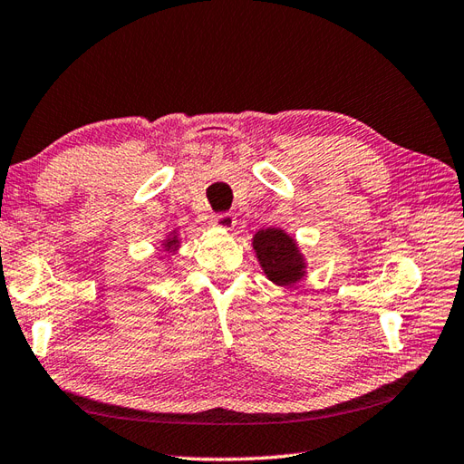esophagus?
Instances as JSON below:
<instances>
[{"label":"esophagus","mask_w":464,"mask_h":464,"mask_svg":"<svg viewBox=\"0 0 464 464\" xmlns=\"http://www.w3.org/2000/svg\"><path fill=\"white\" fill-rule=\"evenodd\" d=\"M235 216H231V213H218V216L211 218V227L216 229H223V231H231L235 227Z\"/></svg>","instance_id":"obj_1"}]
</instances>
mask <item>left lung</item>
I'll list each match as a JSON object with an SVG mask.
<instances>
[{
  "instance_id": "obj_1",
  "label": "left lung",
  "mask_w": 464,
  "mask_h": 464,
  "mask_svg": "<svg viewBox=\"0 0 464 464\" xmlns=\"http://www.w3.org/2000/svg\"><path fill=\"white\" fill-rule=\"evenodd\" d=\"M253 251L265 276L278 288H292L307 275V260L298 241L280 227L258 229L253 235Z\"/></svg>"
}]
</instances>
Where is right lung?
<instances>
[{
  "label": "right lung",
  "instance_id": "obj_1",
  "mask_svg": "<svg viewBox=\"0 0 464 464\" xmlns=\"http://www.w3.org/2000/svg\"><path fill=\"white\" fill-rule=\"evenodd\" d=\"M180 243H182L180 233H178V229H172L170 233H166V235L162 237L160 248H162V251H164L166 255L172 256V255L178 253V248H180Z\"/></svg>",
  "mask_w": 464,
  "mask_h": 464
}]
</instances>
